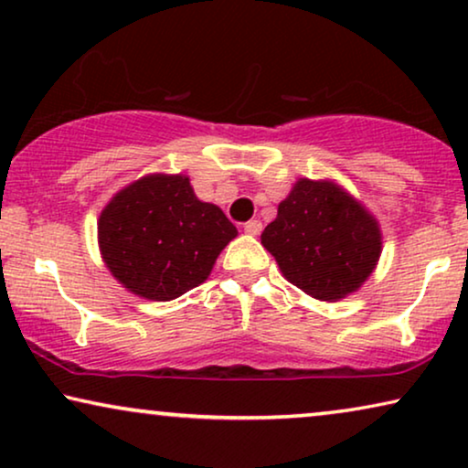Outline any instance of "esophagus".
Masks as SVG:
<instances>
[{
    "label": "esophagus",
    "mask_w": 468,
    "mask_h": 468,
    "mask_svg": "<svg viewBox=\"0 0 468 468\" xmlns=\"http://www.w3.org/2000/svg\"><path fill=\"white\" fill-rule=\"evenodd\" d=\"M242 228H245V232H247V234L258 236V234L261 232V221H258V219H251V221H247L245 226H242Z\"/></svg>",
    "instance_id": "1"
}]
</instances>
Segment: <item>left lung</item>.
<instances>
[{
	"instance_id": "obj_1",
	"label": "left lung",
	"mask_w": 468,
	"mask_h": 468,
	"mask_svg": "<svg viewBox=\"0 0 468 468\" xmlns=\"http://www.w3.org/2000/svg\"><path fill=\"white\" fill-rule=\"evenodd\" d=\"M261 245L290 283L332 303L373 272L381 232L367 208L335 183L300 178L261 232Z\"/></svg>"
}]
</instances>
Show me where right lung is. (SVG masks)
Returning <instances> with one entry per match:
<instances>
[{
	"instance_id": "add662e5",
	"label": "right lung",
	"mask_w": 468,
	"mask_h": 468,
	"mask_svg": "<svg viewBox=\"0 0 468 468\" xmlns=\"http://www.w3.org/2000/svg\"><path fill=\"white\" fill-rule=\"evenodd\" d=\"M236 232L215 204L200 202L183 175H151L101 210L98 236L108 271L149 300H175L213 271Z\"/></svg>"
}]
</instances>
